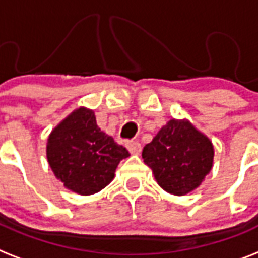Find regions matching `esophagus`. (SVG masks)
Instances as JSON below:
<instances>
[{
    "label": "esophagus",
    "mask_w": 258,
    "mask_h": 258,
    "mask_svg": "<svg viewBox=\"0 0 258 258\" xmlns=\"http://www.w3.org/2000/svg\"><path fill=\"white\" fill-rule=\"evenodd\" d=\"M126 149L131 154L137 155L141 153V144H138L137 141H129L126 142Z\"/></svg>",
    "instance_id": "esophagus-1"
}]
</instances>
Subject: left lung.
<instances>
[{
  "label": "left lung",
  "mask_w": 258,
  "mask_h": 258,
  "mask_svg": "<svg viewBox=\"0 0 258 258\" xmlns=\"http://www.w3.org/2000/svg\"><path fill=\"white\" fill-rule=\"evenodd\" d=\"M214 145L187 118H171L142 150L145 165L166 192L183 197L197 190L214 166Z\"/></svg>",
  "instance_id": "1"
}]
</instances>
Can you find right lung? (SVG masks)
Listing matches in <instances>:
<instances>
[{"label":"right lung","mask_w":258,"mask_h":258,"mask_svg":"<svg viewBox=\"0 0 258 258\" xmlns=\"http://www.w3.org/2000/svg\"><path fill=\"white\" fill-rule=\"evenodd\" d=\"M129 155L97 126L95 112L86 106L63 118L51 131L46 145L47 162L56 179L83 197L108 186L118 163Z\"/></svg>","instance_id":"1"}]
</instances>
